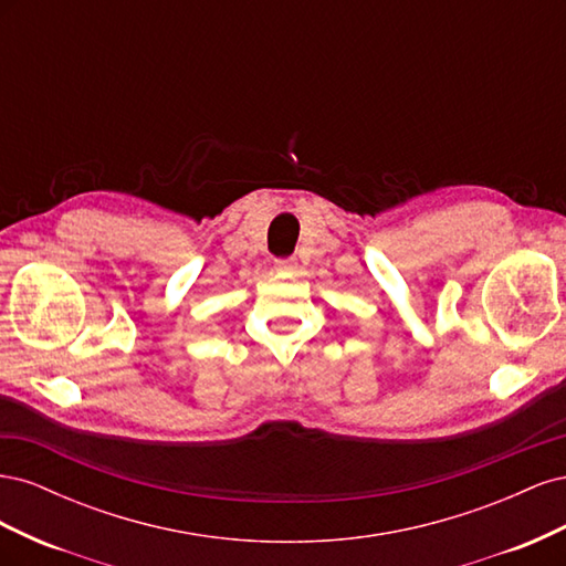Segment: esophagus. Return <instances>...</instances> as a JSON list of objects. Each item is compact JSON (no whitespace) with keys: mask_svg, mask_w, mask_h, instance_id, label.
<instances>
[{"mask_svg":"<svg viewBox=\"0 0 566 566\" xmlns=\"http://www.w3.org/2000/svg\"><path fill=\"white\" fill-rule=\"evenodd\" d=\"M273 269L281 271V273H293L297 269V262L293 260V256H287V260H276V262H273Z\"/></svg>","mask_w":566,"mask_h":566,"instance_id":"1","label":"esophagus"}]
</instances>
